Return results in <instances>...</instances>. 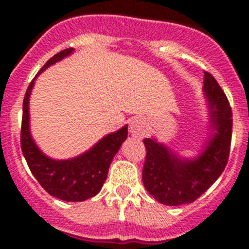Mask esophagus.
Instances as JSON below:
<instances>
[{
	"instance_id": "esophagus-1",
	"label": "esophagus",
	"mask_w": 249,
	"mask_h": 249,
	"mask_svg": "<svg viewBox=\"0 0 249 249\" xmlns=\"http://www.w3.org/2000/svg\"><path fill=\"white\" fill-rule=\"evenodd\" d=\"M129 133L133 138H143L147 133V126L142 119H133L129 125Z\"/></svg>"
}]
</instances>
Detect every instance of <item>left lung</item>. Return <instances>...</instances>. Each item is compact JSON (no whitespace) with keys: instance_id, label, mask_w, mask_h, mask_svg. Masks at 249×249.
I'll list each match as a JSON object with an SVG mask.
<instances>
[{"instance_id":"obj_1","label":"left lung","mask_w":249,"mask_h":249,"mask_svg":"<svg viewBox=\"0 0 249 249\" xmlns=\"http://www.w3.org/2000/svg\"><path fill=\"white\" fill-rule=\"evenodd\" d=\"M208 106L209 132L194 158L178 155L155 137L146 138L144 189L165 205L190 204L204 194L224 172L231 142L232 115L229 101L211 73L203 86Z\"/></svg>"}]
</instances>
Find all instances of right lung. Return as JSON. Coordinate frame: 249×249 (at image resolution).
<instances>
[{"label":"right lung","instance_id":"1","mask_svg":"<svg viewBox=\"0 0 249 249\" xmlns=\"http://www.w3.org/2000/svg\"><path fill=\"white\" fill-rule=\"evenodd\" d=\"M75 52V49H66L50 58L41 68L36 77L29 84L23 101L21 119V151L29 169L38 183L52 196L64 201H84L95 196L105 183L111 161L120 150L121 144L128 138V125L99 140L93 147L81 155L71 159L56 160L45 155L33 140L29 126V97L32 93L35 80L56 62H60Z\"/></svg>","mask_w":249,"mask_h":249}]
</instances>
